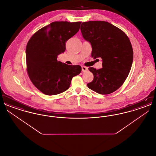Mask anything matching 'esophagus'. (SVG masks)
Here are the masks:
<instances>
[{
  "instance_id": "34e87169",
  "label": "esophagus",
  "mask_w": 156,
  "mask_h": 156,
  "mask_svg": "<svg viewBox=\"0 0 156 156\" xmlns=\"http://www.w3.org/2000/svg\"><path fill=\"white\" fill-rule=\"evenodd\" d=\"M88 69V68L87 67H84V66L82 67V71H83V72H85V71H87Z\"/></svg>"
}]
</instances>
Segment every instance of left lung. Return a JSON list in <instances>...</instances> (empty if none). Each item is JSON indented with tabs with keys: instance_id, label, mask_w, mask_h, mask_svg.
Masks as SVG:
<instances>
[{
	"instance_id": "left-lung-1",
	"label": "left lung",
	"mask_w": 156,
	"mask_h": 156,
	"mask_svg": "<svg viewBox=\"0 0 156 156\" xmlns=\"http://www.w3.org/2000/svg\"><path fill=\"white\" fill-rule=\"evenodd\" d=\"M81 30L91 44L92 57L102 59V68H88L94 80L87 86L98 94H110L123 85L130 73L133 59L130 40L122 30L104 21L82 23Z\"/></svg>"
}]
</instances>
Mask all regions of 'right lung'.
Masks as SVG:
<instances>
[{
  "label": "right lung",
  "mask_w": 156,
  "mask_h": 156,
  "mask_svg": "<svg viewBox=\"0 0 156 156\" xmlns=\"http://www.w3.org/2000/svg\"><path fill=\"white\" fill-rule=\"evenodd\" d=\"M81 22H54L36 31L26 46L27 71L33 84L47 95L61 94L69 88L72 78L81 67L57 60L66 50L68 40L79 31Z\"/></svg>",
  "instance_id": "obj_1"
}]
</instances>
